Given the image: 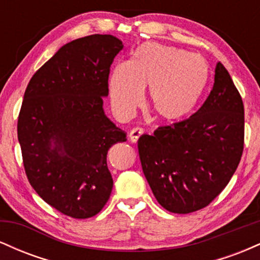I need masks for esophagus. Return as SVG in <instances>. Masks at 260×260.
Returning a JSON list of instances; mask_svg holds the SVG:
<instances>
[{"label":"esophagus","instance_id":"34e87169","mask_svg":"<svg viewBox=\"0 0 260 260\" xmlns=\"http://www.w3.org/2000/svg\"><path fill=\"white\" fill-rule=\"evenodd\" d=\"M142 134H143V128H140V127L133 128V129L129 132L131 142L132 143L138 142V139L140 138V136H142Z\"/></svg>","mask_w":260,"mask_h":260}]
</instances>
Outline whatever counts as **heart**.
<instances>
[{
    "mask_svg": "<svg viewBox=\"0 0 260 260\" xmlns=\"http://www.w3.org/2000/svg\"><path fill=\"white\" fill-rule=\"evenodd\" d=\"M209 67L196 53L157 44H144L128 63H118L110 76V96L121 117H129L149 86L148 105L161 121L176 122L194 110L205 90Z\"/></svg>",
    "mask_w": 260,
    "mask_h": 260,
    "instance_id": "1",
    "label": "heart"
}]
</instances>
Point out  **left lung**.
I'll return each mask as SVG.
<instances>
[{
    "mask_svg": "<svg viewBox=\"0 0 260 260\" xmlns=\"http://www.w3.org/2000/svg\"><path fill=\"white\" fill-rule=\"evenodd\" d=\"M244 145V107L222 63L194 115L138 140L143 172L159 204L176 214L208 207L228 186Z\"/></svg>",
    "mask_w": 260,
    "mask_h": 260,
    "instance_id": "1",
    "label": "left lung"
}]
</instances>
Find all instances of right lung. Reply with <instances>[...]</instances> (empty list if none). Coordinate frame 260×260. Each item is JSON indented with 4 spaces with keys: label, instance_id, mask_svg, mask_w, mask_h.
<instances>
[{
    "label": "right lung",
    "instance_id": "right-lung-1",
    "mask_svg": "<svg viewBox=\"0 0 260 260\" xmlns=\"http://www.w3.org/2000/svg\"><path fill=\"white\" fill-rule=\"evenodd\" d=\"M122 49L113 35L77 39L41 66L25 89L17 124L25 175L47 204L73 219L96 215L111 194L107 153L127 134L106 117L103 96Z\"/></svg>",
    "mask_w": 260,
    "mask_h": 260
}]
</instances>
